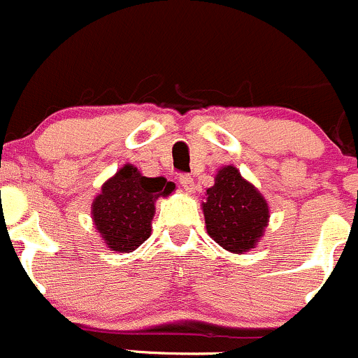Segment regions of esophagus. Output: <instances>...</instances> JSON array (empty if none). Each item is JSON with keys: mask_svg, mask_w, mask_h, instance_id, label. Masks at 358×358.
<instances>
[{"mask_svg": "<svg viewBox=\"0 0 358 358\" xmlns=\"http://www.w3.org/2000/svg\"><path fill=\"white\" fill-rule=\"evenodd\" d=\"M179 182H180V186H182L184 189L187 191V193H193V191H194V180H193V178H191V176L182 174L179 178Z\"/></svg>", "mask_w": 358, "mask_h": 358, "instance_id": "1", "label": "esophagus"}]
</instances>
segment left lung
I'll use <instances>...</instances> for the list:
<instances>
[{"label":"left lung","mask_w":358,"mask_h":358,"mask_svg":"<svg viewBox=\"0 0 358 358\" xmlns=\"http://www.w3.org/2000/svg\"><path fill=\"white\" fill-rule=\"evenodd\" d=\"M201 207L210 238L235 254L254 249L270 219V208L263 194L233 165H226L217 172Z\"/></svg>","instance_id":"obj_1"}]
</instances>
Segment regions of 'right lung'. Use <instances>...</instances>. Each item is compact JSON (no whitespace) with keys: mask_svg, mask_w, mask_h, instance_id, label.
Returning a JSON list of instances; mask_svg holds the SVG:
<instances>
[{"mask_svg":"<svg viewBox=\"0 0 358 358\" xmlns=\"http://www.w3.org/2000/svg\"><path fill=\"white\" fill-rule=\"evenodd\" d=\"M176 189L165 178H146L127 164L106 180L92 203V219L109 250L132 252L151 235L155 201Z\"/></svg>","mask_w":358,"mask_h":358,"instance_id":"right-lung-1","label":"right lung"}]
</instances>
